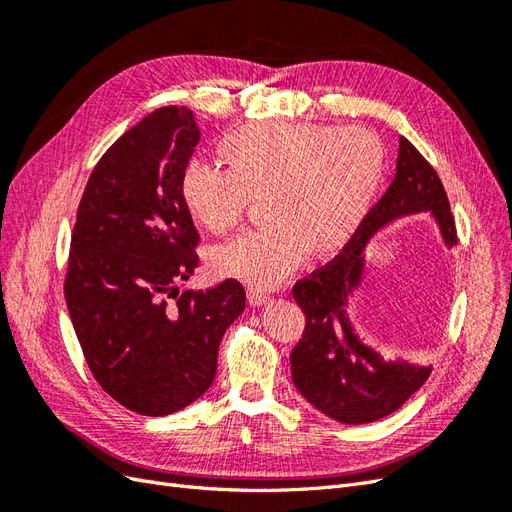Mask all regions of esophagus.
<instances>
[{"instance_id": "obj_1", "label": "esophagus", "mask_w": 512, "mask_h": 512, "mask_svg": "<svg viewBox=\"0 0 512 512\" xmlns=\"http://www.w3.org/2000/svg\"><path fill=\"white\" fill-rule=\"evenodd\" d=\"M269 299H271L269 294H267V292H262V290H258V288H250V290H247V301H250V305H252V307L265 305Z\"/></svg>"}]
</instances>
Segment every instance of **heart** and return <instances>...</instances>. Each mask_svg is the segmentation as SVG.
I'll use <instances>...</instances> for the list:
<instances>
[{
	"label": "heart",
	"instance_id": "b5f03b06",
	"mask_svg": "<svg viewBox=\"0 0 512 512\" xmlns=\"http://www.w3.org/2000/svg\"><path fill=\"white\" fill-rule=\"evenodd\" d=\"M230 170L190 162L181 196L211 235L241 226L267 198L273 222L215 247L211 269L256 288L286 282L307 256L329 258L356 235L386 173V147L367 128L254 123L224 143Z\"/></svg>",
	"mask_w": 512,
	"mask_h": 512
}]
</instances>
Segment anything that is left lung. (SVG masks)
<instances>
[{
    "label": "left lung",
    "instance_id": "left-lung-1",
    "mask_svg": "<svg viewBox=\"0 0 512 512\" xmlns=\"http://www.w3.org/2000/svg\"><path fill=\"white\" fill-rule=\"evenodd\" d=\"M423 211L438 222L444 243L457 245L455 220L438 173L401 136L389 190L344 250L292 288L305 314L303 337L290 354L292 382L309 404L339 423L380 421L404 406L431 374V367L382 359L361 342L348 316V299L363 282L369 239L386 224Z\"/></svg>",
    "mask_w": 512,
    "mask_h": 512
}]
</instances>
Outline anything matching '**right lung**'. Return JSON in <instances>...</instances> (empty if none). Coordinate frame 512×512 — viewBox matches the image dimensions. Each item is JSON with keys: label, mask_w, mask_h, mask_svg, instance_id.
I'll list each match as a JSON object with an SVG mask.
<instances>
[{"label": "right lung", "mask_w": 512, "mask_h": 512, "mask_svg": "<svg viewBox=\"0 0 512 512\" xmlns=\"http://www.w3.org/2000/svg\"><path fill=\"white\" fill-rule=\"evenodd\" d=\"M198 141L190 108L149 113L96 164L72 230L64 292L85 361L143 416L173 414L209 389L222 337L245 307L237 280L179 292L198 267L181 196Z\"/></svg>", "instance_id": "add662e5"}]
</instances>
